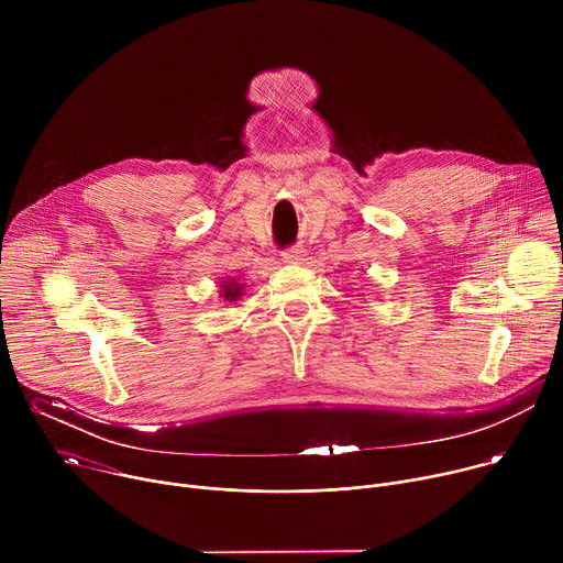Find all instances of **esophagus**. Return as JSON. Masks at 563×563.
<instances>
[{"label": "esophagus", "instance_id": "34e87169", "mask_svg": "<svg viewBox=\"0 0 563 563\" xmlns=\"http://www.w3.org/2000/svg\"><path fill=\"white\" fill-rule=\"evenodd\" d=\"M283 261L289 263V265H298V263L305 261V250H300V247H289V250L283 252Z\"/></svg>", "mask_w": 563, "mask_h": 563}]
</instances>
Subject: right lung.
<instances>
[{
	"instance_id": "obj_1",
	"label": "right lung",
	"mask_w": 563,
	"mask_h": 563,
	"mask_svg": "<svg viewBox=\"0 0 563 563\" xmlns=\"http://www.w3.org/2000/svg\"><path fill=\"white\" fill-rule=\"evenodd\" d=\"M222 289H224V300H229V302H233V300H238V296L243 294V285H238V283H233V280H224L222 283Z\"/></svg>"
}]
</instances>
